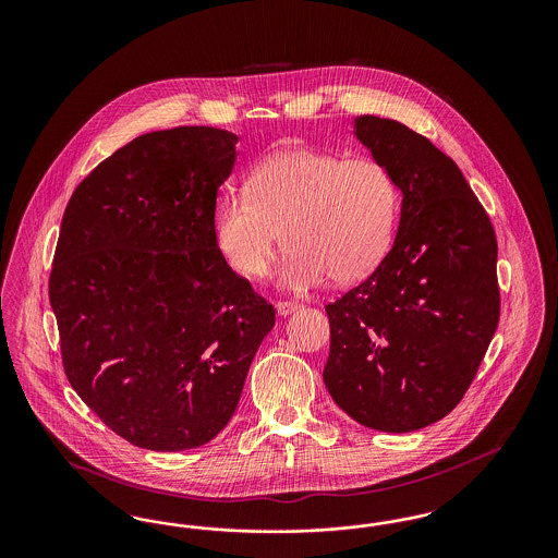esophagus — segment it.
Listing matches in <instances>:
<instances>
[{"instance_id":"34e87169","label":"esophagus","mask_w":558,"mask_h":558,"mask_svg":"<svg viewBox=\"0 0 558 558\" xmlns=\"http://www.w3.org/2000/svg\"><path fill=\"white\" fill-rule=\"evenodd\" d=\"M276 310H278V316H291L294 314L296 310H301V303H294V301H280L278 305H276Z\"/></svg>"}]
</instances>
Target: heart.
Here are the masks:
<instances>
[{"label":"heart","instance_id":"1","mask_svg":"<svg viewBox=\"0 0 558 558\" xmlns=\"http://www.w3.org/2000/svg\"><path fill=\"white\" fill-rule=\"evenodd\" d=\"M399 205L398 178L383 160L292 148L257 162L244 192L219 201L215 242L228 266L248 280L266 274L282 240L287 289H318L330 276L353 282L387 255Z\"/></svg>","mask_w":558,"mask_h":558}]
</instances>
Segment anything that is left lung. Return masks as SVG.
<instances>
[{
	"label": "left lung",
	"mask_w": 558,
	"mask_h": 558,
	"mask_svg": "<svg viewBox=\"0 0 558 558\" xmlns=\"http://www.w3.org/2000/svg\"><path fill=\"white\" fill-rule=\"evenodd\" d=\"M398 178V236L371 276L326 305L328 393L360 425L410 433L469 391L500 319L498 242L456 162L398 121L355 119Z\"/></svg>",
	"instance_id": "left-lung-1"
}]
</instances>
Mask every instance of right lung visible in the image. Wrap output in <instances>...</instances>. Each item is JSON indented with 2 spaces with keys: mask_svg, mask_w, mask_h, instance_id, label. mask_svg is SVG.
Wrapping results in <instances>:
<instances>
[{
  "mask_svg": "<svg viewBox=\"0 0 558 558\" xmlns=\"http://www.w3.org/2000/svg\"><path fill=\"white\" fill-rule=\"evenodd\" d=\"M239 137H135L75 187L50 274L64 374L144 450L198 448L232 418L276 310L215 242L217 187Z\"/></svg>",
  "mask_w": 558,
  "mask_h": 558,
  "instance_id": "add662e5",
  "label": "right lung"
}]
</instances>
